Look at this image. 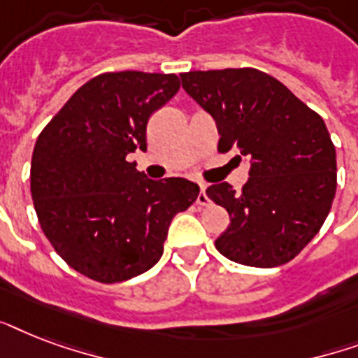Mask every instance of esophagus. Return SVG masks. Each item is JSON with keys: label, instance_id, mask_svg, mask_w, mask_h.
I'll list each match as a JSON object with an SVG mask.
<instances>
[{"label": "esophagus", "instance_id": "obj_1", "mask_svg": "<svg viewBox=\"0 0 358 358\" xmlns=\"http://www.w3.org/2000/svg\"><path fill=\"white\" fill-rule=\"evenodd\" d=\"M196 204H201V206H208L210 204V199L206 195V184H201V193L196 196Z\"/></svg>", "mask_w": 358, "mask_h": 358}]
</instances>
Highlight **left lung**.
<instances>
[{
    "label": "left lung",
    "mask_w": 358,
    "mask_h": 358,
    "mask_svg": "<svg viewBox=\"0 0 358 358\" xmlns=\"http://www.w3.org/2000/svg\"><path fill=\"white\" fill-rule=\"evenodd\" d=\"M180 78L217 124V150H234L239 162L250 163L239 193L227 182L206 189L230 215L215 247L243 266H282L310 243L333 206L336 150L327 126L288 87L256 69L195 70Z\"/></svg>",
    "instance_id": "obj_1"
}]
</instances>
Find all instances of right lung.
I'll return each instance as SVG.
<instances>
[{
    "instance_id": "1",
    "label": "right lung",
    "mask_w": 358,
    "mask_h": 358,
    "mask_svg": "<svg viewBox=\"0 0 358 358\" xmlns=\"http://www.w3.org/2000/svg\"><path fill=\"white\" fill-rule=\"evenodd\" d=\"M178 89L174 74L106 72L80 87L36 139L31 196L41 229L92 280L122 282L156 266L173 217L199 196L189 180H150L126 159L146 150L150 115Z\"/></svg>"
}]
</instances>
